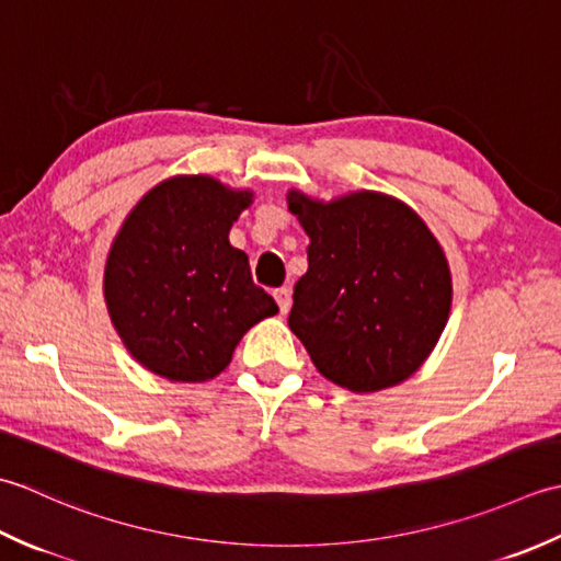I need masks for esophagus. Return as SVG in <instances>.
<instances>
[{
  "mask_svg": "<svg viewBox=\"0 0 561 561\" xmlns=\"http://www.w3.org/2000/svg\"><path fill=\"white\" fill-rule=\"evenodd\" d=\"M273 297H276L278 310H280L283 314L290 310V305H293V293H290V288H278V290H273Z\"/></svg>",
  "mask_w": 561,
  "mask_h": 561,
  "instance_id": "34e87169",
  "label": "esophagus"
}]
</instances>
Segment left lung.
Returning <instances> with one entry per match:
<instances>
[{
	"instance_id": "1",
	"label": "left lung",
	"mask_w": 561,
	"mask_h": 561,
	"mask_svg": "<svg viewBox=\"0 0 561 561\" xmlns=\"http://www.w3.org/2000/svg\"><path fill=\"white\" fill-rule=\"evenodd\" d=\"M310 237L288 324L317 370L351 392L414 375L448 322V259L407 203L375 191L314 201L288 193Z\"/></svg>"
}]
</instances>
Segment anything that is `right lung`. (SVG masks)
I'll list each match as a JSON object with an SVG mask.
<instances>
[{
	"label": "right lung",
	"instance_id": "obj_1",
	"mask_svg": "<svg viewBox=\"0 0 561 561\" xmlns=\"http://www.w3.org/2000/svg\"><path fill=\"white\" fill-rule=\"evenodd\" d=\"M251 191L213 176H174L125 217L106 259L111 322L130 356L174 382L220 375L247 331L278 312L230 244Z\"/></svg>",
	"mask_w": 561,
	"mask_h": 561
}]
</instances>
